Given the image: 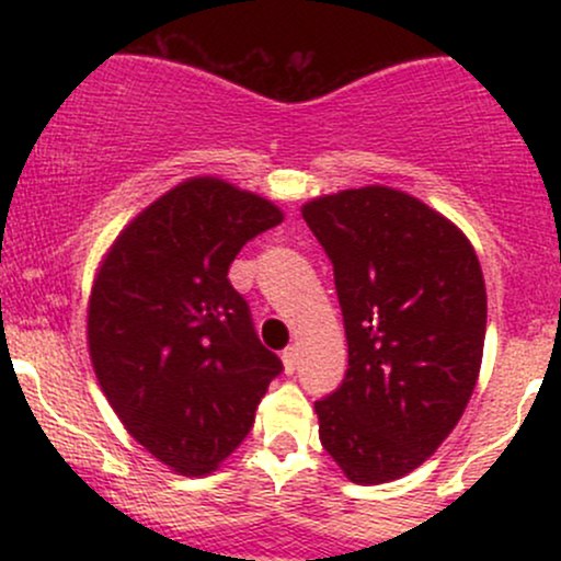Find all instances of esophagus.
<instances>
[{"label": "esophagus", "mask_w": 561, "mask_h": 561, "mask_svg": "<svg viewBox=\"0 0 561 561\" xmlns=\"http://www.w3.org/2000/svg\"><path fill=\"white\" fill-rule=\"evenodd\" d=\"M298 358H300V347L298 345L285 347V353H282V362H285L287 375H293V371L298 369Z\"/></svg>", "instance_id": "obj_1"}]
</instances>
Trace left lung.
<instances>
[{"instance_id": "8db88e82", "label": "left lung", "mask_w": 561, "mask_h": 561, "mask_svg": "<svg viewBox=\"0 0 561 561\" xmlns=\"http://www.w3.org/2000/svg\"><path fill=\"white\" fill-rule=\"evenodd\" d=\"M332 261L347 371L313 403L327 454L353 482L403 478L465 414L485 343V282L448 218L388 186L302 205Z\"/></svg>"}]
</instances>
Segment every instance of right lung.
<instances>
[{"mask_svg":"<svg viewBox=\"0 0 561 561\" xmlns=\"http://www.w3.org/2000/svg\"><path fill=\"white\" fill-rule=\"evenodd\" d=\"M276 224L268 199L190 179L121 231L96 274V379L134 440L176 472H210L240 446L285 369L229 282L237 253Z\"/></svg>","mask_w":561,"mask_h":561,"instance_id":"obj_1","label":"right lung"}]
</instances>
